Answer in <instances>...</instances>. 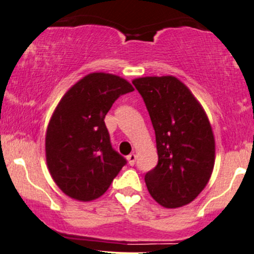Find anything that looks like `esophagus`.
Masks as SVG:
<instances>
[{
    "instance_id": "34e87169",
    "label": "esophagus",
    "mask_w": 254,
    "mask_h": 254,
    "mask_svg": "<svg viewBox=\"0 0 254 254\" xmlns=\"http://www.w3.org/2000/svg\"><path fill=\"white\" fill-rule=\"evenodd\" d=\"M127 161H128V163L130 164V166H134L135 162H136V155H135L134 153L129 154V155L127 156Z\"/></svg>"
}]
</instances>
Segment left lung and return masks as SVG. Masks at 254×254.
<instances>
[{
    "label": "left lung",
    "mask_w": 254,
    "mask_h": 254,
    "mask_svg": "<svg viewBox=\"0 0 254 254\" xmlns=\"http://www.w3.org/2000/svg\"><path fill=\"white\" fill-rule=\"evenodd\" d=\"M143 98L156 136L159 162L144 176L150 196L175 209L192 202L215 166V137L202 105L173 75L133 80Z\"/></svg>",
    "instance_id": "obj_1"
}]
</instances>
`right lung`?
<instances>
[{
	"label": "right lung",
	"mask_w": 254,
	"mask_h": 254,
	"mask_svg": "<svg viewBox=\"0 0 254 254\" xmlns=\"http://www.w3.org/2000/svg\"><path fill=\"white\" fill-rule=\"evenodd\" d=\"M134 87L119 75L95 72L75 83L56 107L45 137L47 163L65 195L81 202L106 192L127 163L112 148L105 117Z\"/></svg>",
	"instance_id": "right-lung-1"
}]
</instances>
